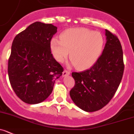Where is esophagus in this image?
Here are the masks:
<instances>
[{
	"mask_svg": "<svg viewBox=\"0 0 134 134\" xmlns=\"http://www.w3.org/2000/svg\"><path fill=\"white\" fill-rule=\"evenodd\" d=\"M70 75V71H69L68 70H64V71L63 72V77H65V76H68Z\"/></svg>",
	"mask_w": 134,
	"mask_h": 134,
	"instance_id": "34e87169",
	"label": "esophagus"
}]
</instances>
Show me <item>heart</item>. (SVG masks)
<instances>
[{"mask_svg": "<svg viewBox=\"0 0 134 134\" xmlns=\"http://www.w3.org/2000/svg\"><path fill=\"white\" fill-rule=\"evenodd\" d=\"M104 40L101 33L86 28H70L50 42L53 57L59 63L70 58L79 69H85L97 62L102 52Z\"/></svg>", "mask_w": 134, "mask_h": 134, "instance_id": "b5f03b06", "label": "heart"}]
</instances>
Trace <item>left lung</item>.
Returning a JSON list of instances; mask_svg holds the SVG:
<instances>
[{"label":"left lung","mask_w":134,"mask_h":134,"mask_svg":"<svg viewBox=\"0 0 134 134\" xmlns=\"http://www.w3.org/2000/svg\"><path fill=\"white\" fill-rule=\"evenodd\" d=\"M107 43L98 59L88 69L73 72L75 85L70 96L79 108L95 112L110 101L123 76V51L119 39L106 30Z\"/></svg>","instance_id":"obj_1"}]
</instances>
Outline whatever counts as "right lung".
<instances>
[{
  "mask_svg": "<svg viewBox=\"0 0 134 134\" xmlns=\"http://www.w3.org/2000/svg\"><path fill=\"white\" fill-rule=\"evenodd\" d=\"M57 27L36 22L16 36L8 59V73L17 97L30 104L43 102L51 94L63 67L53 58L50 42Z\"/></svg>",
  "mask_w": 134,
  "mask_h": 134,
  "instance_id": "right-lung-1",
  "label": "right lung"
}]
</instances>
